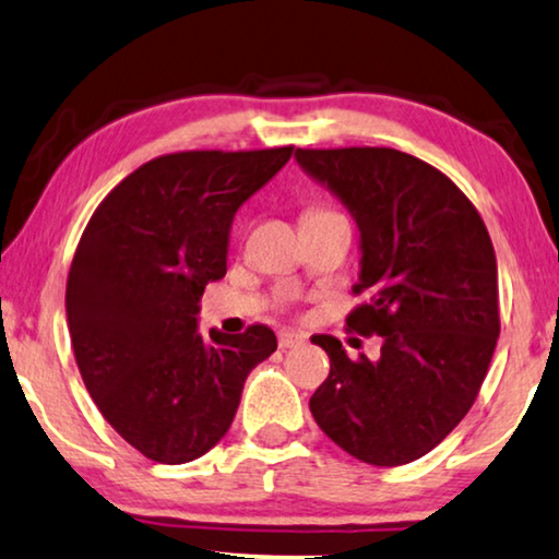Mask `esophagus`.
Here are the masks:
<instances>
[{
  "label": "esophagus",
  "instance_id": "1",
  "mask_svg": "<svg viewBox=\"0 0 559 559\" xmlns=\"http://www.w3.org/2000/svg\"><path fill=\"white\" fill-rule=\"evenodd\" d=\"M305 335L302 333H295V330H282L280 333V347L282 350H287V347H297V345H305Z\"/></svg>",
  "mask_w": 559,
  "mask_h": 559
}]
</instances>
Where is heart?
Returning a JSON list of instances; mask_svg holds the SVG:
<instances>
[{
	"label": "heart",
	"mask_w": 559,
	"mask_h": 559,
	"mask_svg": "<svg viewBox=\"0 0 559 559\" xmlns=\"http://www.w3.org/2000/svg\"><path fill=\"white\" fill-rule=\"evenodd\" d=\"M312 214H330V212H312Z\"/></svg>",
	"instance_id": "obj_1"
}]
</instances>
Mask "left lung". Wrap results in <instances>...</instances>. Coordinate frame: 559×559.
I'll return each instance as SVG.
<instances>
[{
    "mask_svg": "<svg viewBox=\"0 0 559 559\" xmlns=\"http://www.w3.org/2000/svg\"><path fill=\"white\" fill-rule=\"evenodd\" d=\"M302 171L343 201L360 231L347 328L380 335V358H347L314 335L330 376L310 399L328 439L373 466L428 454L468 414L499 337V280L472 201L426 160L395 148H297Z\"/></svg>",
    "mask_w": 559,
    "mask_h": 559,
    "instance_id": "1",
    "label": "left lung"
}]
</instances>
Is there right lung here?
Here are the masks:
<instances>
[{"label":"right lung","mask_w":559,"mask_h":559,"mask_svg":"<svg viewBox=\"0 0 559 559\" xmlns=\"http://www.w3.org/2000/svg\"><path fill=\"white\" fill-rule=\"evenodd\" d=\"M293 156L183 151L126 176L95 209L68 274V328L103 418L158 464H186L224 439L270 328L199 333V302L226 274L234 214Z\"/></svg>","instance_id":"1"}]
</instances>
